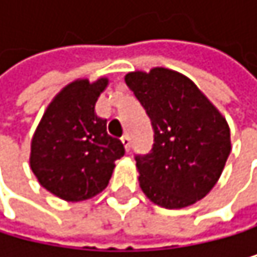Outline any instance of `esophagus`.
I'll return each instance as SVG.
<instances>
[{
	"label": "esophagus",
	"mask_w": 257,
	"mask_h": 257,
	"mask_svg": "<svg viewBox=\"0 0 257 257\" xmlns=\"http://www.w3.org/2000/svg\"><path fill=\"white\" fill-rule=\"evenodd\" d=\"M121 143H123V146H124V150L130 153L131 151V139H130V136H124V137H121Z\"/></svg>",
	"instance_id": "34e87169"
}]
</instances>
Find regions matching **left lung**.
Listing matches in <instances>:
<instances>
[{"label":"left lung","mask_w":257,"mask_h":257,"mask_svg":"<svg viewBox=\"0 0 257 257\" xmlns=\"http://www.w3.org/2000/svg\"><path fill=\"white\" fill-rule=\"evenodd\" d=\"M151 120L154 143L137 154L140 188L163 208H183L203 199L230 156V127L185 75L156 67L124 77Z\"/></svg>","instance_id":"1"}]
</instances>
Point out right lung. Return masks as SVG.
<instances>
[{
    "instance_id": "obj_1",
    "label": "right lung",
    "mask_w": 257,
    "mask_h": 257,
    "mask_svg": "<svg viewBox=\"0 0 257 257\" xmlns=\"http://www.w3.org/2000/svg\"><path fill=\"white\" fill-rule=\"evenodd\" d=\"M107 84L74 81L54 98L32 139L31 168L41 186L60 199L80 202L101 193L114 162L124 154L120 140L107 136L95 103Z\"/></svg>"
}]
</instances>
